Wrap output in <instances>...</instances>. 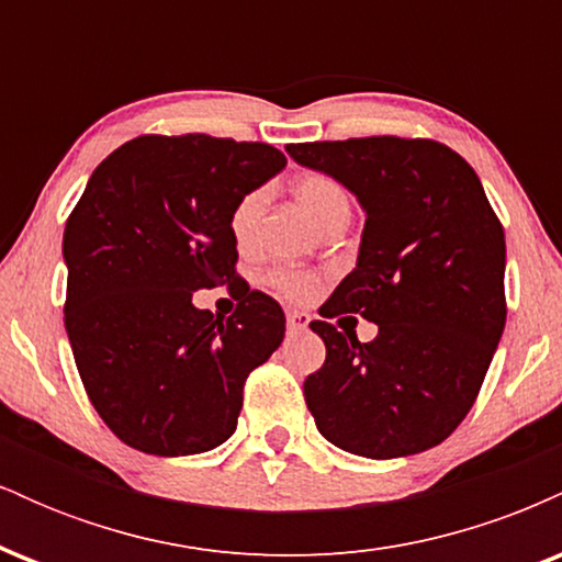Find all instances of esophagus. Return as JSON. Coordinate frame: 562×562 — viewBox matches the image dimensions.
Segmentation results:
<instances>
[{
  "instance_id": "obj_1",
  "label": "esophagus",
  "mask_w": 562,
  "mask_h": 562,
  "mask_svg": "<svg viewBox=\"0 0 562 562\" xmlns=\"http://www.w3.org/2000/svg\"><path fill=\"white\" fill-rule=\"evenodd\" d=\"M308 322H312V317L306 312H288V333L306 330Z\"/></svg>"
}]
</instances>
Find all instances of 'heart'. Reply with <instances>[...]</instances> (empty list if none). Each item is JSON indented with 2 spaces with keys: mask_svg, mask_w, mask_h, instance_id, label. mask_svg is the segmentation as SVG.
I'll return each instance as SVG.
<instances>
[{
  "mask_svg": "<svg viewBox=\"0 0 562 562\" xmlns=\"http://www.w3.org/2000/svg\"><path fill=\"white\" fill-rule=\"evenodd\" d=\"M293 195L303 205L308 216L319 224L322 229L330 224L348 218L351 214V203H348L346 190L340 187L338 179H333L325 171H306L293 182ZM263 205H267V190L254 187L245 190L240 198L232 203L229 209V235L240 248H248L254 243L256 229H259ZM269 285L277 293L285 295L290 301H308L317 295L319 277L314 272H303V269H280V272L269 274Z\"/></svg>",
  "mask_w": 562,
  "mask_h": 562,
  "instance_id": "heart-1",
  "label": "heart"
}]
</instances>
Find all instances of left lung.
Segmentation results:
<instances>
[{"mask_svg":"<svg viewBox=\"0 0 562 562\" xmlns=\"http://www.w3.org/2000/svg\"><path fill=\"white\" fill-rule=\"evenodd\" d=\"M285 150L367 211L357 269L308 325L327 348L303 383L319 434L370 460L436 447L479 398L507 319L505 229L479 173L441 142L396 134ZM346 311L379 338L326 322Z\"/></svg>","mask_w":562,"mask_h":562,"instance_id":"1","label":"left lung"}]
</instances>
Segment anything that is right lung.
Listing matches in <instances>:
<instances>
[{"label": "right lung", "mask_w": 562, "mask_h": 562, "mask_svg": "<svg viewBox=\"0 0 562 562\" xmlns=\"http://www.w3.org/2000/svg\"><path fill=\"white\" fill-rule=\"evenodd\" d=\"M267 142L142 134L97 166L63 235L66 330L89 402L126 447L200 454L235 434L285 314L237 274L229 209L285 169ZM227 284L233 317L191 306Z\"/></svg>", "instance_id": "obj_1"}]
</instances>
